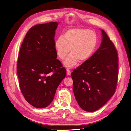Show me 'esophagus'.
<instances>
[{"label":"esophagus","instance_id":"34e87169","mask_svg":"<svg viewBox=\"0 0 131 131\" xmlns=\"http://www.w3.org/2000/svg\"><path fill=\"white\" fill-rule=\"evenodd\" d=\"M66 74H67V75H70L71 74V71L69 69L66 70Z\"/></svg>","mask_w":131,"mask_h":131}]
</instances>
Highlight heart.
<instances>
[{"instance_id":"b5f03b06","label":"heart","mask_w":131,"mask_h":131,"mask_svg":"<svg viewBox=\"0 0 131 131\" xmlns=\"http://www.w3.org/2000/svg\"><path fill=\"white\" fill-rule=\"evenodd\" d=\"M98 44V37L95 32L85 28H72L66 31L62 37L57 38L54 42L57 56L64 60L70 49L71 53L63 62L71 68L80 62H84L93 55Z\"/></svg>"}]
</instances>
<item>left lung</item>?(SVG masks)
Instances as JSON below:
<instances>
[{"label": "left lung", "mask_w": 131, "mask_h": 131, "mask_svg": "<svg viewBox=\"0 0 131 131\" xmlns=\"http://www.w3.org/2000/svg\"><path fill=\"white\" fill-rule=\"evenodd\" d=\"M100 47L90 58L71 73L73 92L80 107L94 112L113 95L118 77V53L103 30Z\"/></svg>", "instance_id": "obj_1"}]
</instances>
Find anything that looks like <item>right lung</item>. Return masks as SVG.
Instances as JSON below:
<instances>
[{"instance_id": "add662e5", "label": "right lung", "mask_w": 131, "mask_h": 131, "mask_svg": "<svg viewBox=\"0 0 131 131\" xmlns=\"http://www.w3.org/2000/svg\"><path fill=\"white\" fill-rule=\"evenodd\" d=\"M57 22L36 24L30 29L21 45L17 75L24 98L33 107H47L66 77L54 48Z\"/></svg>"}]
</instances>
